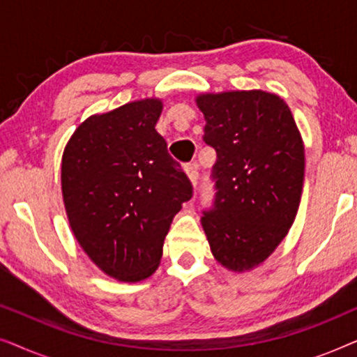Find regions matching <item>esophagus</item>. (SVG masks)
<instances>
[{"label": "esophagus", "instance_id": "34e87169", "mask_svg": "<svg viewBox=\"0 0 357 357\" xmlns=\"http://www.w3.org/2000/svg\"><path fill=\"white\" fill-rule=\"evenodd\" d=\"M185 172H187L190 182H192L193 187H197L199 174H198V165L197 164H187L185 165Z\"/></svg>", "mask_w": 357, "mask_h": 357}]
</instances>
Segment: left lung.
Wrapping results in <instances>:
<instances>
[{"mask_svg": "<svg viewBox=\"0 0 357 357\" xmlns=\"http://www.w3.org/2000/svg\"><path fill=\"white\" fill-rule=\"evenodd\" d=\"M204 143L216 151L213 208L202 226L218 263L248 271L287 236L304 185V143L289 107L265 91L199 94Z\"/></svg>", "mask_w": 357, "mask_h": 357, "instance_id": "1", "label": "left lung"}]
</instances>
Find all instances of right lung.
<instances>
[{"label":"right lung","instance_id":"1","mask_svg":"<svg viewBox=\"0 0 357 357\" xmlns=\"http://www.w3.org/2000/svg\"><path fill=\"white\" fill-rule=\"evenodd\" d=\"M162 100L143 99L77 126L61 159L71 231L105 275L136 282L158 270L192 183L155 131Z\"/></svg>","mask_w":357,"mask_h":357}]
</instances>
